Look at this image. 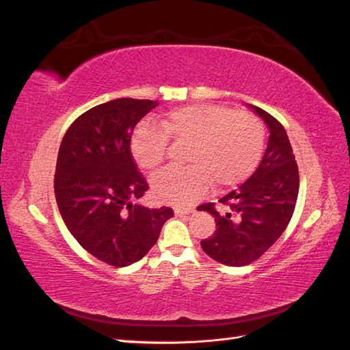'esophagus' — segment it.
<instances>
[{
  "mask_svg": "<svg viewBox=\"0 0 350 350\" xmlns=\"http://www.w3.org/2000/svg\"><path fill=\"white\" fill-rule=\"evenodd\" d=\"M189 213H193V210H175V215L176 216H188Z\"/></svg>",
  "mask_w": 350,
  "mask_h": 350,
  "instance_id": "esophagus-1",
  "label": "esophagus"
}]
</instances>
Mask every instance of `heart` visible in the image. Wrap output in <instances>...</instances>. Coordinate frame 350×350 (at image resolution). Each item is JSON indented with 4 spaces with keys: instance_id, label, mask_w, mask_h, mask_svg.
Here are the masks:
<instances>
[{
    "instance_id": "heart-1",
    "label": "heart",
    "mask_w": 350,
    "mask_h": 350,
    "mask_svg": "<svg viewBox=\"0 0 350 350\" xmlns=\"http://www.w3.org/2000/svg\"><path fill=\"white\" fill-rule=\"evenodd\" d=\"M162 129L140 124L131 135L130 149L137 165L154 171L166 157L167 137L189 144L188 167H167L152 178L153 196L176 207L193 206L211 184L225 189L242 183L258 165L266 135L257 116L211 103L169 111Z\"/></svg>"
}]
</instances>
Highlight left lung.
I'll return each instance as SVG.
<instances>
[{
	"mask_svg": "<svg viewBox=\"0 0 350 350\" xmlns=\"http://www.w3.org/2000/svg\"><path fill=\"white\" fill-rule=\"evenodd\" d=\"M270 133L258 167L245 183L219 201L229 206L224 216L213 203L197 210L215 217L216 232L201 241L208 257L230 267L247 266L279 239L293 215L299 191V174L283 125L254 105H248Z\"/></svg>",
	"mask_w": 350,
	"mask_h": 350,
	"instance_id": "1",
	"label": "left lung"
}]
</instances>
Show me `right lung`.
<instances>
[{
  "label": "right lung",
  "mask_w": 350,
  "mask_h": 350,
  "mask_svg": "<svg viewBox=\"0 0 350 350\" xmlns=\"http://www.w3.org/2000/svg\"><path fill=\"white\" fill-rule=\"evenodd\" d=\"M157 100L121 98L80 115L61 142L54 179L62 220L80 245L115 267L142 260L172 208H147L149 189L130 152L134 126Z\"/></svg>",
  "instance_id": "add662e5"
}]
</instances>
